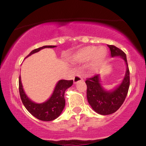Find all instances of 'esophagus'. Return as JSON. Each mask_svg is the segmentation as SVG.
Instances as JSON below:
<instances>
[{
  "label": "esophagus",
  "instance_id": "esophagus-1",
  "mask_svg": "<svg viewBox=\"0 0 146 146\" xmlns=\"http://www.w3.org/2000/svg\"><path fill=\"white\" fill-rule=\"evenodd\" d=\"M82 80H83L82 77L81 75L79 74V73H77V74L75 75L74 78H73V82H74V83H77L78 82L82 81Z\"/></svg>",
  "mask_w": 146,
  "mask_h": 146
}]
</instances>
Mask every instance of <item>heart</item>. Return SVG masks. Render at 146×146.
Returning a JSON list of instances; mask_svg holds the SVG:
<instances>
[{
  "label": "heart",
  "instance_id": "obj_1",
  "mask_svg": "<svg viewBox=\"0 0 146 146\" xmlns=\"http://www.w3.org/2000/svg\"><path fill=\"white\" fill-rule=\"evenodd\" d=\"M106 50L103 47L88 46L81 49L72 56V60L76 62H84L90 60V67L95 70L99 67L106 56Z\"/></svg>",
  "mask_w": 146,
  "mask_h": 146
}]
</instances>
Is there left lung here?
Returning <instances> with one entry per match:
<instances>
[{
  "label": "left lung",
  "instance_id": "8db88e82",
  "mask_svg": "<svg viewBox=\"0 0 146 146\" xmlns=\"http://www.w3.org/2000/svg\"><path fill=\"white\" fill-rule=\"evenodd\" d=\"M112 57L120 56L126 64V72L121 84L115 90L106 91L100 83V75L86 79V95L88 103L96 113L107 115L116 112L121 107L128 94L130 86V71H129L126 55L122 50L114 45H108Z\"/></svg>",
  "mask_w": 146,
  "mask_h": 146
}]
</instances>
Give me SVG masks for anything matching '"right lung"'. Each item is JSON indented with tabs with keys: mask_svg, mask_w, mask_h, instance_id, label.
<instances>
[{
	"mask_svg": "<svg viewBox=\"0 0 146 146\" xmlns=\"http://www.w3.org/2000/svg\"><path fill=\"white\" fill-rule=\"evenodd\" d=\"M56 46H43L33 50L26 58L31 54L40 51L44 48H54ZM73 80H62L58 82L51 97L46 102L42 104H36L31 101L25 95L21 83V76L19 77V93L22 102L27 110L33 116L42 121H49L56 119L60 116L65 106V90L73 85Z\"/></svg>",
	"mask_w": 146,
	"mask_h": 146,
	"instance_id": "obj_1",
	"label": "right lung"
}]
</instances>
